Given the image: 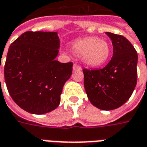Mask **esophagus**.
<instances>
[{"mask_svg": "<svg viewBox=\"0 0 147 147\" xmlns=\"http://www.w3.org/2000/svg\"><path fill=\"white\" fill-rule=\"evenodd\" d=\"M81 66L78 65V64H74V66H73V70L74 71H78V70H81Z\"/></svg>", "mask_w": 147, "mask_h": 147, "instance_id": "esophagus-1", "label": "esophagus"}]
</instances>
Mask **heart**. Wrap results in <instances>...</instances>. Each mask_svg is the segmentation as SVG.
Wrapping results in <instances>:
<instances>
[{
	"label": "heart",
	"mask_w": 147,
	"mask_h": 147,
	"mask_svg": "<svg viewBox=\"0 0 147 147\" xmlns=\"http://www.w3.org/2000/svg\"><path fill=\"white\" fill-rule=\"evenodd\" d=\"M75 55L81 56L82 61L90 66H98L105 63L110 57V45L105 40L90 37L75 40L71 45Z\"/></svg>",
	"instance_id": "1"
}]
</instances>
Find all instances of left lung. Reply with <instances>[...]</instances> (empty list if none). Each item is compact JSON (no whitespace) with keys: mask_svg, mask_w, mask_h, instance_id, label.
<instances>
[{"mask_svg":"<svg viewBox=\"0 0 147 147\" xmlns=\"http://www.w3.org/2000/svg\"><path fill=\"white\" fill-rule=\"evenodd\" d=\"M112 40L113 57L102 69H84V84L91 103L102 110L121 107L128 101L137 83L138 55L121 35L106 32Z\"/></svg>","mask_w":147,"mask_h":147,"instance_id":"8db88e82","label":"left lung"}]
</instances>
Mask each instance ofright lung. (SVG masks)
<instances>
[{"label": "right lung", "instance_id": "right-lung-1", "mask_svg": "<svg viewBox=\"0 0 147 147\" xmlns=\"http://www.w3.org/2000/svg\"><path fill=\"white\" fill-rule=\"evenodd\" d=\"M57 32L27 31L9 47L5 80L14 102L34 114L49 113L58 107L73 63L55 60L59 54ZM1 80V79H0Z\"/></svg>", "mask_w": 147, "mask_h": 147}]
</instances>
